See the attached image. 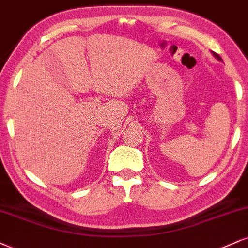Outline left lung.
Masks as SVG:
<instances>
[{
  "label": "left lung",
  "instance_id": "obj_1",
  "mask_svg": "<svg viewBox=\"0 0 248 248\" xmlns=\"http://www.w3.org/2000/svg\"><path fill=\"white\" fill-rule=\"evenodd\" d=\"M213 55L215 56V58H216L217 60H219V61H222V58H220V56L217 54V53H215V52H213Z\"/></svg>",
  "mask_w": 248,
  "mask_h": 248
}]
</instances>
